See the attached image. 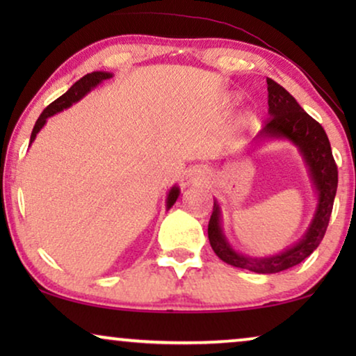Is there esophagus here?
<instances>
[{
	"mask_svg": "<svg viewBox=\"0 0 356 356\" xmlns=\"http://www.w3.org/2000/svg\"><path fill=\"white\" fill-rule=\"evenodd\" d=\"M202 177V173H201V170H191V172H189L188 175H186V178H184V184H191V183H196L199 178Z\"/></svg>",
	"mask_w": 356,
	"mask_h": 356,
	"instance_id": "obj_1",
	"label": "esophagus"
}]
</instances>
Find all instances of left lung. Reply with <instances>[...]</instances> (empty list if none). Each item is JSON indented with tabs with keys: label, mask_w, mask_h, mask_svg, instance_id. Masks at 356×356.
<instances>
[{
	"label": "left lung",
	"mask_w": 356,
	"mask_h": 356,
	"mask_svg": "<svg viewBox=\"0 0 356 356\" xmlns=\"http://www.w3.org/2000/svg\"><path fill=\"white\" fill-rule=\"evenodd\" d=\"M267 92L269 120L256 136V145L286 140L298 149L313 184L316 209L308 228L298 241L277 254L256 257L243 254L232 246L223 232L222 207L217 199H213V211L207 228L213 252L227 264L256 274H277L295 267L319 246L327 230L339 183L337 165L334 162L330 143L323 126L311 118L295 97L275 81L267 79Z\"/></svg>",
	"instance_id": "obj_1"
}]
</instances>
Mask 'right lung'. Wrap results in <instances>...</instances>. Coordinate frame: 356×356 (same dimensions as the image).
Segmentation results:
<instances>
[{
	"label": "right lung",
	"instance_id": "add662e5",
	"mask_svg": "<svg viewBox=\"0 0 356 356\" xmlns=\"http://www.w3.org/2000/svg\"><path fill=\"white\" fill-rule=\"evenodd\" d=\"M111 77H113V74L108 71H94V72H90V74H86L84 77H81L77 82H74V84H72L70 89H67L65 94L60 97V99H56L53 104L48 105L47 108L42 111V115L38 116V120L35 121V126H33V129H32L31 144L29 145H32V143L37 138V134L40 133L43 126L47 124V121L50 116L60 113V111L66 110V108H70V106H72L79 100L84 99V97L89 94L90 90H94L95 87H99L102 84V82L108 81V79H111ZM178 197H179V188L175 184V186L170 188L167 193V201H165V204H167V211L173 207V204L177 202Z\"/></svg>",
	"mask_w": 356,
	"mask_h": 356
}]
</instances>
